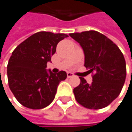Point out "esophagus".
<instances>
[{"mask_svg": "<svg viewBox=\"0 0 132 132\" xmlns=\"http://www.w3.org/2000/svg\"><path fill=\"white\" fill-rule=\"evenodd\" d=\"M67 76H68V78H71V77H73L74 76V75L71 73V72H67Z\"/></svg>", "mask_w": 132, "mask_h": 132, "instance_id": "esophagus-1", "label": "esophagus"}]
</instances>
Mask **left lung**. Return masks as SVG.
Instances as JSON below:
<instances>
[{
    "label": "left lung",
    "mask_w": 132,
    "mask_h": 132,
    "mask_svg": "<svg viewBox=\"0 0 132 132\" xmlns=\"http://www.w3.org/2000/svg\"><path fill=\"white\" fill-rule=\"evenodd\" d=\"M70 36L79 43L84 53V66L94 72L87 83L79 77L80 84L74 88L76 101L82 106L100 109L119 96L126 79V63L117 45L95 30L73 33Z\"/></svg>",
    "instance_id": "1"
}]
</instances>
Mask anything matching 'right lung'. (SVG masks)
I'll return each instance as SVG.
<instances>
[{"label": "right lung", "mask_w": 132, "mask_h": 132, "mask_svg": "<svg viewBox=\"0 0 132 132\" xmlns=\"http://www.w3.org/2000/svg\"><path fill=\"white\" fill-rule=\"evenodd\" d=\"M67 37L65 34L38 32L12 52L7 67L9 86L23 106L39 109L53 101L58 85L67 78V73H53L46 69L47 63L51 62L58 42Z\"/></svg>", "instance_id": "obj_1"}]
</instances>
